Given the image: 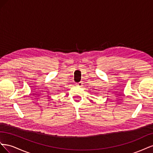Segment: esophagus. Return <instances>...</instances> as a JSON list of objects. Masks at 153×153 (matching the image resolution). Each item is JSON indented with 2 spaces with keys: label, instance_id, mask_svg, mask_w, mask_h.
Returning <instances> with one entry per match:
<instances>
[{
  "label": "esophagus",
  "instance_id": "esophagus-1",
  "mask_svg": "<svg viewBox=\"0 0 153 153\" xmlns=\"http://www.w3.org/2000/svg\"><path fill=\"white\" fill-rule=\"evenodd\" d=\"M76 85L77 86H80V85H82V83H80V82H79V83H78V84H76Z\"/></svg>",
  "mask_w": 153,
  "mask_h": 153
}]
</instances>
